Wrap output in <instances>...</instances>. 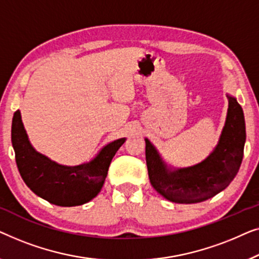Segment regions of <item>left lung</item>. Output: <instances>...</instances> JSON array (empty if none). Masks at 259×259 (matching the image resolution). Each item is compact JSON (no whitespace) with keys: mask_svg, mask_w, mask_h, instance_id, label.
I'll use <instances>...</instances> for the list:
<instances>
[{"mask_svg":"<svg viewBox=\"0 0 259 259\" xmlns=\"http://www.w3.org/2000/svg\"><path fill=\"white\" fill-rule=\"evenodd\" d=\"M227 122L218 145L206 159L185 169L169 170L156 149L145 140L149 180L152 188L167 201L178 204L204 202L224 190L237 175L245 143L243 109L228 96Z\"/></svg>","mask_w":259,"mask_h":259,"instance_id":"left-lung-1","label":"left lung"}]
</instances>
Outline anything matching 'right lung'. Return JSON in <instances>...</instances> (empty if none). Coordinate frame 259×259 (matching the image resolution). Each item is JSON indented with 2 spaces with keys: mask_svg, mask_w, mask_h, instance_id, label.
<instances>
[{
  "mask_svg": "<svg viewBox=\"0 0 259 259\" xmlns=\"http://www.w3.org/2000/svg\"><path fill=\"white\" fill-rule=\"evenodd\" d=\"M124 138L105 145L87 164L64 166L35 151L28 141L20 111H15L12 124V142L22 180L32 192L60 206L82 205L101 191L111 159Z\"/></svg>",
  "mask_w": 259,
  "mask_h": 259,
  "instance_id": "add662e5",
  "label": "right lung"
}]
</instances>
